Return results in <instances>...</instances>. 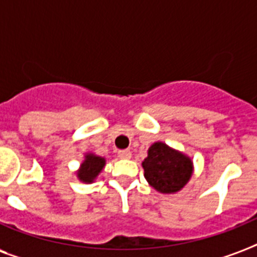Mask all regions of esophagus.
<instances>
[{
    "mask_svg": "<svg viewBox=\"0 0 257 257\" xmlns=\"http://www.w3.org/2000/svg\"><path fill=\"white\" fill-rule=\"evenodd\" d=\"M118 156H119L120 159H130L131 151L130 150H120V151H118Z\"/></svg>",
    "mask_w": 257,
    "mask_h": 257,
    "instance_id": "1",
    "label": "esophagus"
}]
</instances>
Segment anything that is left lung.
<instances>
[{"instance_id": "left-lung-1", "label": "left lung", "mask_w": 257, "mask_h": 257, "mask_svg": "<svg viewBox=\"0 0 257 257\" xmlns=\"http://www.w3.org/2000/svg\"><path fill=\"white\" fill-rule=\"evenodd\" d=\"M142 165L148 184L160 193L179 192L193 173L190 158L163 142H156L148 148V156Z\"/></svg>"}]
</instances>
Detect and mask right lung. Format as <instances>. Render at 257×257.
I'll use <instances>...</instances> for the list:
<instances>
[{"instance_id": "obj_1", "label": "right lung", "mask_w": 257, "mask_h": 257, "mask_svg": "<svg viewBox=\"0 0 257 257\" xmlns=\"http://www.w3.org/2000/svg\"><path fill=\"white\" fill-rule=\"evenodd\" d=\"M106 164V160L101 156H97L94 154H86L85 160L81 163L80 169L77 171V177L80 181L90 184L95 180V177L99 175Z\"/></svg>"}]
</instances>
